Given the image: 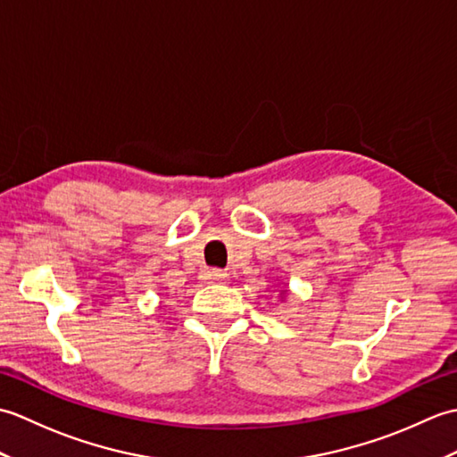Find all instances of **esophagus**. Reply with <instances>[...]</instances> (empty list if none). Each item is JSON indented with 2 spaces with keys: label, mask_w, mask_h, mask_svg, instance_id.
Here are the masks:
<instances>
[{
  "label": "esophagus",
  "mask_w": 457,
  "mask_h": 457,
  "mask_svg": "<svg viewBox=\"0 0 457 457\" xmlns=\"http://www.w3.org/2000/svg\"><path fill=\"white\" fill-rule=\"evenodd\" d=\"M229 277L226 270H220V269H213L208 273V280H212V283H226Z\"/></svg>",
  "instance_id": "esophagus-1"
}]
</instances>
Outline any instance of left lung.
I'll use <instances>...</instances> for the list:
<instances>
[{"label":"left lung","instance_id":"1","mask_svg":"<svg viewBox=\"0 0 457 457\" xmlns=\"http://www.w3.org/2000/svg\"><path fill=\"white\" fill-rule=\"evenodd\" d=\"M287 295H288V293H287V288H283V290H280V298H283V300H285V298H287Z\"/></svg>","mask_w":457,"mask_h":457}]
</instances>
